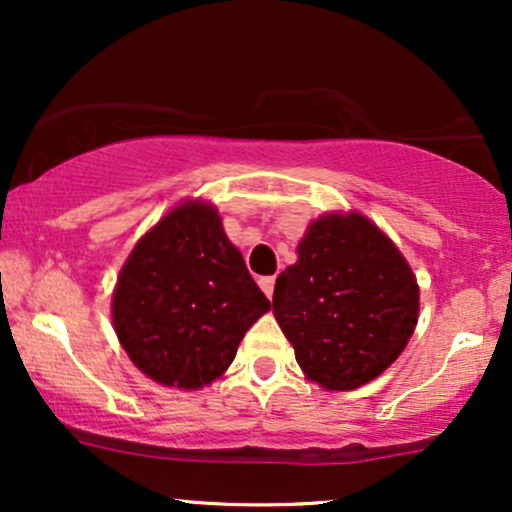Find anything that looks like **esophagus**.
<instances>
[{"mask_svg":"<svg viewBox=\"0 0 512 512\" xmlns=\"http://www.w3.org/2000/svg\"><path fill=\"white\" fill-rule=\"evenodd\" d=\"M260 289L264 291V296L272 298L274 296V276H260Z\"/></svg>","mask_w":512,"mask_h":512,"instance_id":"obj_1","label":"esophagus"}]
</instances>
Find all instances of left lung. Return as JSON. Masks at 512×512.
<instances>
[{
    "label": "left lung",
    "mask_w": 512,
    "mask_h": 512,
    "mask_svg": "<svg viewBox=\"0 0 512 512\" xmlns=\"http://www.w3.org/2000/svg\"><path fill=\"white\" fill-rule=\"evenodd\" d=\"M274 317L298 366L325 390H356L397 361L419 322V284L397 245L358 211L325 214L276 276Z\"/></svg>",
    "instance_id": "8db88e82"
}]
</instances>
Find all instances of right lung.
I'll return each mask as SVG.
<instances>
[{
    "instance_id": "right-lung-1",
    "label": "right lung",
    "mask_w": 512,
    "mask_h": 512,
    "mask_svg": "<svg viewBox=\"0 0 512 512\" xmlns=\"http://www.w3.org/2000/svg\"><path fill=\"white\" fill-rule=\"evenodd\" d=\"M269 308L214 204L187 199L129 252L113 325L144 375L199 390L226 373L240 339Z\"/></svg>"
}]
</instances>
